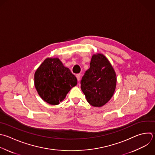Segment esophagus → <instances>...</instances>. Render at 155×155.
<instances>
[{"instance_id":"34e87169","label":"esophagus","mask_w":155,"mask_h":155,"mask_svg":"<svg viewBox=\"0 0 155 155\" xmlns=\"http://www.w3.org/2000/svg\"><path fill=\"white\" fill-rule=\"evenodd\" d=\"M76 76V78H77V79H78V81H80V79H81V74H77Z\"/></svg>"}]
</instances>
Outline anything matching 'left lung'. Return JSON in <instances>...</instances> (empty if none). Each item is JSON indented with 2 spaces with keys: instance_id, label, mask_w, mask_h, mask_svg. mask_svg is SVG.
<instances>
[{
  "instance_id": "8db88e82",
  "label": "left lung",
  "mask_w": 155,
  "mask_h": 155,
  "mask_svg": "<svg viewBox=\"0 0 155 155\" xmlns=\"http://www.w3.org/2000/svg\"><path fill=\"white\" fill-rule=\"evenodd\" d=\"M87 70L81 81V88L87 102L101 107L113 96L116 85V73L107 58L102 54L93 55Z\"/></svg>"
}]
</instances>
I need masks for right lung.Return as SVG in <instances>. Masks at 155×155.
<instances>
[{
  "label": "right lung",
  "mask_w": 155,
  "mask_h": 155,
  "mask_svg": "<svg viewBox=\"0 0 155 155\" xmlns=\"http://www.w3.org/2000/svg\"><path fill=\"white\" fill-rule=\"evenodd\" d=\"M77 79L58 58H47L35 74V85L41 97L51 105H58Z\"/></svg>",
  "instance_id": "right-lung-1"
}]
</instances>
